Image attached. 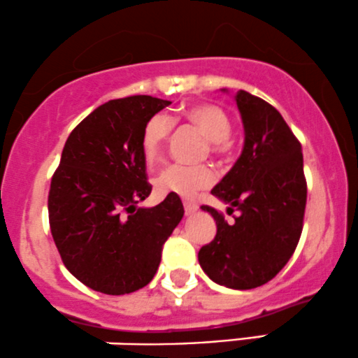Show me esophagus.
I'll return each instance as SVG.
<instances>
[{"mask_svg": "<svg viewBox=\"0 0 358 358\" xmlns=\"http://www.w3.org/2000/svg\"><path fill=\"white\" fill-rule=\"evenodd\" d=\"M183 207H185V214L187 215H192V214H195V212H197V209H199V206L197 203H194V202H183Z\"/></svg>", "mask_w": 358, "mask_h": 358, "instance_id": "34e87169", "label": "esophagus"}]
</instances>
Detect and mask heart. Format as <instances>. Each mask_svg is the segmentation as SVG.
<instances>
[{"instance_id":"1","label":"heart","mask_w":358,"mask_h":358,"mask_svg":"<svg viewBox=\"0 0 358 358\" xmlns=\"http://www.w3.org/2000/svg\"><path fill=\"white\" fill-rule=\"evenodd\" d=\"M182 117L192 125L200 129L209 139L212 152L222 155L227 151L231 136V120L222 108L212 103H192L182 110ZM171 120L168 117L156 113L146 122L141 136V151L148 163H155L161 156L164 143L171 132ZM214 182V171L207 164H170L159 173L158 188L166 194H175L178 197L190 199L200 190L210 187Z\"/></svg>"}]
</instances>
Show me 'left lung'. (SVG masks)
<instances>
[{"mask_svg":"<svg viewBox=\"0 0 358 358\" xmlns=\"http://www.w3.org/2000/svg\"><path fill=\"white\" fill-rule=\"evenodd\" d=\"M222 92L229 93L226 88ZM245 144L234 166L210 190L227 214L238 210L233 224L209 206L217 233L199 251L207 277L224 287H260L290 260L302 233L306 188L301 143L277 108L239 90L234 95Z\"/></svg>","mask_w":358,"mask_h":358,"instance_id":"1","label":"left lung"}]
</instances>
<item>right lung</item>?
<instances>
[{
	"instance_id": "1",
	"label": "right lung",
	"mask_w": 358,
	"mask_h": 358,
	"mask_svg": "<svg viewBox=\"0 0 358 358\" xmlns=\"http://www.w3.org/2000/svg\"><path fill=\"white\" fill-rule=\"evenodd\" d=\"M171 101L136 95L93 110L74 127L49 190L50 233L62 263L86 287L122 296L146 287L183 217L178 195L155 207L141 136Z\"/></svg>"
}]
</instances>
